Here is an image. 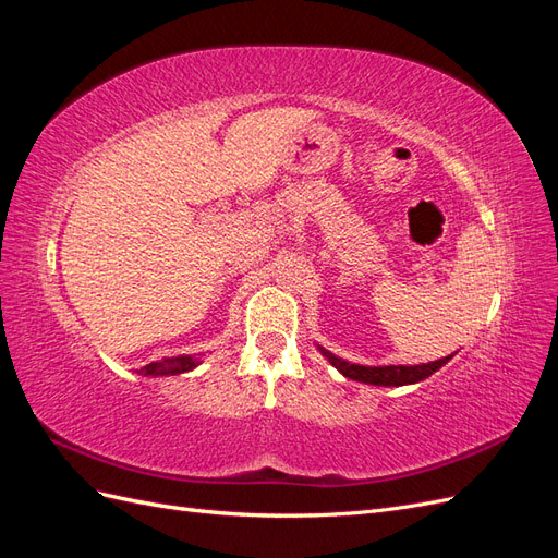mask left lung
<instances>
[{"mask_svg":"<svg viewBox=\"0 0 558 558\" xmlns=\"http://www.w3.org/2000/svg\"><path fill=\"white\" fill-rule=\"evenodd\" d=\"M318 351L324 353L328 359V363L342 373L347 379L361 381V384H369V386H408V384H418L428 379L433 373H437L442 365H447L451 356H445L440 361L433 363H421V365H359V363H349L340 356H335L328 349L318 347Z\"/></svg>","mask_w":558,"mask_h":558,"instance_id":"obj_1","label":"left lung"}]
</instances>
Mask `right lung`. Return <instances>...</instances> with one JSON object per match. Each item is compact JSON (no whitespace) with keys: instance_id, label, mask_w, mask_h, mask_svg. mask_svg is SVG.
Returning a JSON list of instances; mask_svg holds the SVG:
<instances>
[{"instance_id":"add662e5","label":"right lung","mask_w":558,"mask_h":558,"mask_svg":"<svg viewBox=\"0 0 558 558\" xmlns=\"http://www.w3.org/2000/svg\"><path fill=\"white\" fill-rule=\"evenodd\" d=\"M202 363V353L199 356H174V359H162L156 363H148L137 373L142 377H172V375H183L191 373L197 365Z\"/></svg>"}]
</instances>
